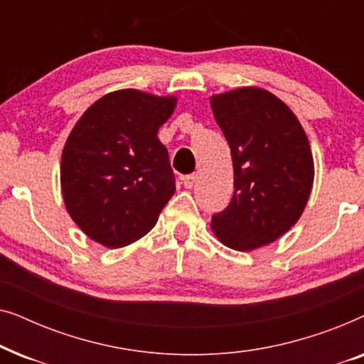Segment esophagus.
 <instances>
[{
    "instance_id": "34e87169",
    "label": "esophagus",
    "mask_w": 364,
    "mask_h": 364,
    "mask_svg": "<svg viewBox=\"0 0 364 364\" xmlns=\"http://www.w3.org/2000/svg\"><path fill=\"white\" fill-rule=\"evenodd\" d=\"M196 181H197V176H196V173H188V176L182 177L183 187H186V188H192V187H193V183H196Z\"/></svg>"
}]
</instances>
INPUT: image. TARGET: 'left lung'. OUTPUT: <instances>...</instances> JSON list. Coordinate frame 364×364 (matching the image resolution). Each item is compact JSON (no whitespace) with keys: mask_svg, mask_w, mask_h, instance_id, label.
Listing matches in <instances>:
<instances>
[{"mask_svg":"<svg viewBox=\"0 0 364 364\" xmlns=\"http://www.w3.org/2000/svg\"><path fill=\"white\" fill-rule=\"evenodd\" d=\"M233 162V196L212 217V230L233 250H253L287 233L305 210L313 186L306 134L285 102L260 87L210 99Z\"/></svg>","mask_w":364,"mask_h":364,"instance_id":"1","label":"left lung"}]
</instances>
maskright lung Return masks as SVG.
Listing matches in <instances>:
<instances>
[{
  "label": "right lung",
  "mask_w": 364,
  "mask_h": 364,
  "mask_svg": "<svg viewBox=\"0 0 364 364\" xmlns=\"http://www.w3.org/2000/svg\"><path fill=\"white\" fill-rule=\"evenodd\" d=\"M176 102L136 89L111 92L69 134L61 157L64 203L101 245L126 247L146 235L176 192L168 152L157 139Z\"/></svg>",
  "instance_id": "1"
}]
</instances>
